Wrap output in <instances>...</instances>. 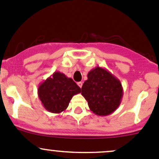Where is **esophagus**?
I'll list each match as a JSON object with an SVG mask.
<instances>
[{
    "instance_id": "obj_1",
    "label": "esophagus",
    "mask_w": 159,
    "mask_h": 159,
    "mask_svg": "<svg viewBox=\"0 0 159 159\" xmlns=\"http://www.w3.org/2000/svg\"><path fill=\"white\" fill-rule=\"evenodd\" d=\"M77 84L80 88H82V86H83V83L82 82H79V83H77Z\"/></svg>"
}]
</instances>
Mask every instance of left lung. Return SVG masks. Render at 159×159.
<instances>
[{"label": "left lung", "instance_id": "left-lung-1", "mask_svg": "<svg viewBox=\"0 0 159 159\" xmlns=\"http://www.w3.org/2000/svg\"><path fill=\"white\" fill-rule=\"evenodd\" d=\"M81 94L93 114L107 116L120 106L124 92L120 80L106 69L97 66L88 73Z\"/></svg>", "mask_w": 159, "mask_h": 159}]
</instances>
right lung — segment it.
Instances as JSON below:
<instances>
[{"instance_id":"1","label":"right lung","mask_w":159,"mask_h":159,"mask_svg":"<svg viewBox=\"0 0 159 159\" xmlns=\"http://www.w3.org/2000/svg\"><path fill=\"white\" fill-rule=\"evenodd\" d=\"M80 92L81 89L73 79L60 72H55L38 88L42 104L45 110L54 114L65 111L73 96Z\"/></svg>"}]
</instances>
